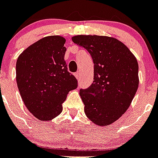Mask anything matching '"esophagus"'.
<instances>
[{
	"label": "esophagus",
	"mask_w": 158,
	"mask_h": 158,
	"mask_svg": "<svg viewBox=\"0 0 158 158\" xmlns=\"http://www.w3.org/2000/svg\"><path fill=\"white\" fill-rule=\"evenodd\" d=\"M75 78H76V79L79 80V72L75 73Z\"/></svg>",
	"instance_id": "esophagus-1"
}]
</instances>
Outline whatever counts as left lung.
Returning <instances> with one entry per match:
<instances>
[{"mask_svg": "<svg viewBox=\"0 0 158 158\" xmlns=\"http://www.w3.org/2000/svg\"><path fill=\"white\" fill-rule=\"evenodd\" d=\"M73 42L90 53L94 63V81L79 95L86 116L100 127L108 126L130 107L139 86L136 57L116 38L78 35Z\"/></svg>", "mask_w": 158, "mask_h": 158, "instance_id": "left-lung-1", "label": "left lung"}]
</instances>
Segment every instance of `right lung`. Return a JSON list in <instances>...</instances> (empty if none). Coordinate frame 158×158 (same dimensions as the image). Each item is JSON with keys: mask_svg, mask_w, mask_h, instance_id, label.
I'll use <instances>...</instances> for the list:
<instances>
[{"mask_svg": "<svg viewBox=\"0 0 158 158\" xmlns=\"http://www.w3.org/2000/svg\"><path fill=\"white\" fill-rule=\"evenodd\" d=\"M66 40L44 37L19 55L16 81L26 107L36 118L49 121L62 111L67 94L77 88V79L67 70Z\"/></svg>", "mask_w": 158, "mask_h": 158, "instance_id": "add662e5", "label": "right lung"}]
</instances>
